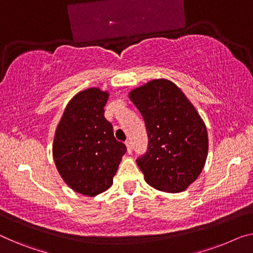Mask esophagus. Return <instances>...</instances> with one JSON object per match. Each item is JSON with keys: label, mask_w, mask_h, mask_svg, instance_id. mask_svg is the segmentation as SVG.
Returning a JSON list of instances; mask_svg holds the SVG:
<instances>
[{"label": "esophagus", "mask_w": 253, "mask_h": 253, "mask_svg": "<svg viewBox=\"0 0 253 253\" xmlns=\"http://www.w3.org/2000/svg\"><path fill=\"white\" fill-rule=\"evenodd\" d=\"M125 144H126V148H127V152L131 153V151H133V146H131V143L129 141H126Z\"/></svg>", "instance_id": "34e87169"}]
</instances>
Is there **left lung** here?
Instances as JSON below:
<instances>
[{
	"mask_svg": "<svg viewBox=\"0 0 253 253\" xmlns=\"http://www.w3.org/2000/svg\"><path fill=\"white\" fill-rule=\"evenodd\" d=\"M128 96L143 116L149 148L136 160L145 182L158 191L179 193L195 182L208 156L206 124L178 86L152 79Z\"/></svg>",
	"mask_w": 253,
	"mask_h": 253,
	"instance_id": "1",
	"label": "left lung"
}]
</instances>
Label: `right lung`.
I'll list each match as a JSON object with an SVG mask.
<instances>
[{"mask_svg":"<svg viewBox=\"0 0 253 253\" xmlns=\"http://www.w3.org/2000/svg\"><path fill=\"white\" fill-rule=\"evenodd\" d=\"M109 92L89 87L78 92L56 126L52 153L60 176L71 190L86 197L107 191L126 152L104 118Z\"/></svg>","mask_w":253,"mask_h":253,"instance_id":"right-lung-1","label":"right lung"}]
</instances>
